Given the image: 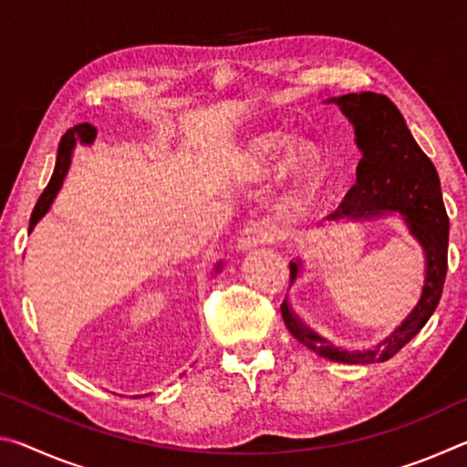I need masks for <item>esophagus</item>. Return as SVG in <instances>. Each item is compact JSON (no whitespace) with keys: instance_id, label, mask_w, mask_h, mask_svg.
<instances>
[{"instance_id":"1","label":"esophagus","mask_w":467,"mask_h":467,"mask_svg":"<svg viewBox=\"0 0 467 467\" xmlns=\"http://www.w3.org/2000/svg\"><path fill=\"white\" fill-rule=\"evenodd\" d=\"M278 239V231L267 218H257L251 220V223L243 228L239 236V249H253L259 247V244L274 243Z\"/></svg>"}]
</instances>
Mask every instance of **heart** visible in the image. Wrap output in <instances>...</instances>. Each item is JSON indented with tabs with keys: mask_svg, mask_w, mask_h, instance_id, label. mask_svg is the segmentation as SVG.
Listing matches in <instances>:
<instances>
[{
	"mask_svg": "<svg viewBox=\"0 0 467 467\" xmlns=\"http://www.w3.org/2000/svg\"><path fill=\"white\" fill-rule=\"evenodd\" d=\"M282 144H284V138L280 136V133L267 131V133H264V136H259L257 140H253L251 154H253V158H255V161H267V158H272V156L278 154V150L282 148ZM309 162H311L309 148L296 146V148L290 150L288 167L292 171L305 169Z\"/></svg>",
	"mask_w": 467,
	"mask_h": 467,
	"instance_id": "1",
	"label": "heart"
}]
</instances>
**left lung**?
I'll return each mask as SVG.
<instances>
[{"instance_id":"obj_1","label":"left lung","mask_w":467,"mask_h":467,"mask_svg":"<svg viewBox=\"0 0 467 467\" xmlns=\"http://www.w3.org/2000/svg\"><path fill=\"white\" fill-rule=\"evenodd\" d=\"M331 100L337 102L342 113L352 121L362 158L357 167V183L329 218H368L383 212L404 214L410 233L420 241L426 255L422 296L389 337L365 352L339 350L327 339L313 334L290 311L288 300L280 305V311L290 334L319 357L348 365H368L389 360L398 354L437 309L447 275L449 218L437 169L416 144L400 109L385 94L377 92L344 94ZM296 274L298 265L290 264V282H295Z\"/></svg>"}]
</instances>
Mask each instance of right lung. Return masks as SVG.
<instances>
[{
  "label": "right lung",
  "mask_w": 467,
  "mask_h": 467,
  "mask_svg": "<svg viewBox=\"0 0 467 467\" xmlns=\"http://www.w3.org/2000/svg\"><path fill=\"white\" fill-rule=\"evenodd\" d=\"M97 138V128L90 123H78L74 128H69L66 133H63V138L59 141V150H57V162H55V171H53V177L49 181V185L45 187V192L38 197V202L33 210V216H30V228L28 233L33 231L35 224L38 223L45 216V212L49 210V205L53 202V197L57 195L59 187L63 183V177H66V172L69 169V161H72V150L76 146V141L80 140L82 144H90V141Z\"/></svg>",
  "instance_id": "1"
}]
</instances>
